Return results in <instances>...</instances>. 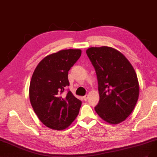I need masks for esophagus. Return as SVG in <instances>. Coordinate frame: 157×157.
<instances>
[{"mask_svg": "<svg viewBox=\"0 0 157 157\" xmlns=\"http://www.w3.org/2000/svg\"><path fill=\"white\" fill-rule=\"evenodd\" d=\"M88 97H89V96H88L87 94H86L85 96H83V100H84L85 101H86V100H88Z\"/></svg>", "mask_w": 157, "mask_h": 157, "instance_id": "obj_1", "label": "esophagus"}]
</instances>
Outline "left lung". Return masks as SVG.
<instances>
[{
	"instance_id": "8db88e82",
	"label": "left lung",
	"mask_w": 157,
	"mask_h": 157,
	"mask_svg": "<svg viewBox=\"0 0 157 157\" xmlns=\"http://www.w3.org/2000/svg\"><path fill=\"white\" fill-rule=\"evenodd\" d=\"M86 53L98 79L100 101L95 111L107 122L119 124L131 114L138 99L139 84L135 70L114 48L91 47Z\"/></svg>"
}]
</instances>
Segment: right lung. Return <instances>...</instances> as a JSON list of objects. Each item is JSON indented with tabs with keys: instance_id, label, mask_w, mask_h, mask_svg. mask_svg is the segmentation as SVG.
Listing matches in <instances>:
<instances>
[{
	"instance_id": "1",
	"label": "right lung",
	"mask_w": 157,
	"mask_h": 157,
	"mask_svg": "<svg viewBox=\"0 0 157 157\" xmlns=\"http://www.w3.org/2000/svg\"><path fill=\"white\" fill-rule=\"evenodd\" d=\"M82 55V50L68 49L45 57L33 73L29 97L41 122L52 129L63 130L77 117L82 101L68 89V73Z\"/></svg>"
}]
</instances>
